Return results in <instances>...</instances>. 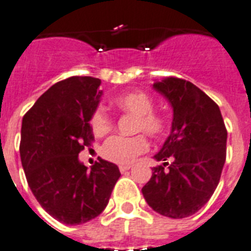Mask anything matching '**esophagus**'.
<instances>
[{"label":"esophagus","instance_id":"1","mask_svg":"<svg viewBox=\"0 0 251 251\" xmlns=\"http://www.w3.org/2000/svg\"><path fill=\"white\" fill-rule=\"evenodd\" d=\"M130 168H132V165H119V170H121V173L129 170Z\"/></svg>","mask_w":251,"mask_h":251}]
</instances>
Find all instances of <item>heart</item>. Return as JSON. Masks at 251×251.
Instances as JSON below:
<instances>
[{
  "instance_id": "heart-1",
  "label": "heart",
  "mask_w": 251,
  "mask_h": 251,
  "mask_svg": "<svg viewBox=\"0 0 251 251\" xmlns=\"http://www.w3.org/2000/svg\"><path fill=\"white\" fill-rule=\"evenodd\" d=\"M113 104L118 109L136 115L137 121L134 124L136 132H146L152 137L162 134L168 127V119L162 113L153 110V100L149 94L143 91H130L122 94L113 99ZM90 126L94 134L102 136L109 132L113 126L110 115L102 106H98L90 118ZM149 142L143 134L132 137H124L115 134L109 137L102 143L100 153L105 160L115 164L127 165L134 161L138 155L146 152Z\"/></svg>"
}]
</instances>
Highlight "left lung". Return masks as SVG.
Returning <instances> with one entry per match:
<instances>
[{
    "label": "left lung",
    "instance_id": "1",
    "mask_svg": "<svg viewBox=\"0 0 251 251\" xmlns=\"http://www.w3.org/2000/svg\"><path fill=\"white\" fill-rule=\"evenodd\" d=\"M153 87L170 101L174 119L170 136L155 155L164 164L152 169L142 194L160 215L189 217L208 202L220 183L227 129L218 105L189 81L165 77Z\"/></svg>",
    "mask_w": 251,
    "mask_h": 251
}]
</instances>
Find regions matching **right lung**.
<instances>
[{
    "label": "right lung",
    "mask_w": 251,
    "mask_h": 251,
    "mask_svg": "<svg viewBox=\"0 0 251 251\" xmlns=\"http://www.w3.org/2000/svg\"><path fill=\"white\" fill-rule=\"evenodd\" d=\"M101 81L72 76L54 83L23 118L20 156L34 197L53 218L81 225L105 209L121 173L98 158L91 170L78 153L94 142L90 118L102 91Z\"/></svg>",
    "instance_id": "1"
}]
</instances>
